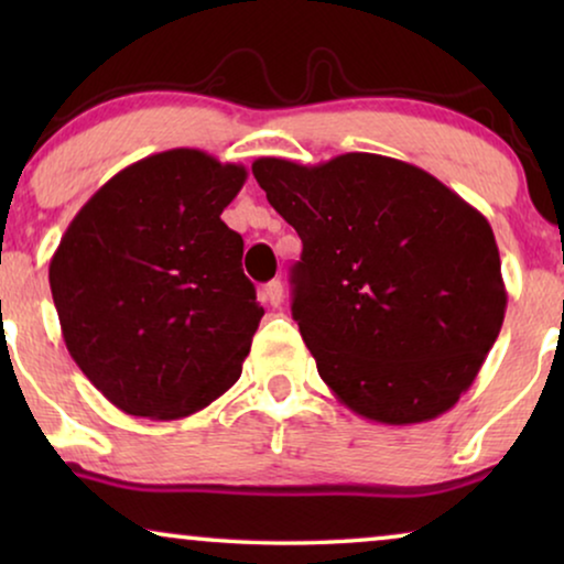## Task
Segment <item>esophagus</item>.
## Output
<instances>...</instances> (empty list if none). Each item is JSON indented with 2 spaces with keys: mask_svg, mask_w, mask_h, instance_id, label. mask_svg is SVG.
Instances as JSON below:
<instances>
[{
  "mask_svg": "<svg viewBox=\"0 0 564 564\" xmlns=\"http://www.w3.org/2000/svg\"><path fill=\"white\" fill-rule=\"evenodd\" d=\"M264 297L269 300V305L280 307L284 303V284L280 280H272L264 284Z\"/></svg>",
  "mask_w": 564,
  "mask_h": 564,
  "instance_id": "34e87169",
  "label": "esophagus"
}]
</instances>
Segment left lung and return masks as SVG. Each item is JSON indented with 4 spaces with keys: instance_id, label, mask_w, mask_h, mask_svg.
Listing matches in <instances>:
<instances>
[{
    "instance_id": "1",
    "label": "left lung",
    "mask_w": 564,
    "mask_h": 564,
    "mask_svg": "<svg viewBox=\"0 0 564 564\" xmlns=\"http://www.w3.org/2000/svg\"><path fill=\"white\" fill-rule=\"evenodd\" d=\"M303 241L292 318L321 380L388 426L436 419L475 382L506 315L490 223L436 176L377 153L251 164Z\"/></svg>"
}]
</instances>
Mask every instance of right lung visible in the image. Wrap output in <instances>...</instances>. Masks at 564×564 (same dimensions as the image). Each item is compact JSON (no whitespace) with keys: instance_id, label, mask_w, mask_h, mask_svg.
I'll list each match as a JSON object with an SVG mask.
<instances>
[{"instance_id":"add662e5","label":"right lung","mask_w":564,"mask_h":564,"mask_svg":"<svg viewBox=\"0 0 564 564\" xmlns=\"http://www.w3.org/2000/svg\"><path fill=\"white\" fill-rule=\"evenodd\" d=\"M241 164L197 149L122 169L76 213L48 280L66 349L122 413L176 421L241 377L264 307L220 220Z\"/></svg>"}]
</instances>
